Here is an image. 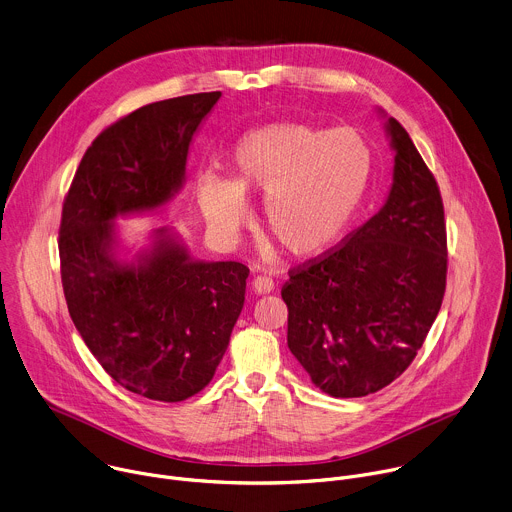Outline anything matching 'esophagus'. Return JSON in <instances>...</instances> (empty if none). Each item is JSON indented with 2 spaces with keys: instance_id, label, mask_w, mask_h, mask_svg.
Returning a JSON list of instances; mask_svg holds the SVG:
<instances>
[{
  "instance_id": "1",
  "label": "esophagus",
  "mask_w": 512,
  "mask_h": 512,
  "mask_svg": "<svg viewBox=\"0 0 512 512\" xmlns=\"http://www.w3.org/2000/svg\"><path fill=\"white\" fill-rule=\"evenodd\" d=\"M252 288H254L256 294H266V292H270L274 288V280L270 276H266V274H258L252 280Z\"/></svg>"
}]
</instances>
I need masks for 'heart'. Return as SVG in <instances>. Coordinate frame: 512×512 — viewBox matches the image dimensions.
Returning <instances> with one entry per match:
<instances>
[{"label": "heart", "instance_id": "1", "mask_svg": "<svg viewBox=\"0 0 512 512\" xmlns=\"http://www.w3.org/2000/svg\"><path fill=\"white\" fill-rule=\"evenodd\" d=\"M369 175L371 151L357 131L274 123L242 139L234 181L203 177L197 197L206 218L234 234L248 220L244 193L264 195L268 236L294 258H315L347 234Z\"/></svg>", "mask_w": 512, "mask_h": 512}]
</instances>
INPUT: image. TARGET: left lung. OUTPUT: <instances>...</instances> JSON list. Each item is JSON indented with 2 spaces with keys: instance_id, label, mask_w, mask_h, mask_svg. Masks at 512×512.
Returning a JSON list of instances; mask_svg holds the SVG:
<instances>
[{
  "instance_id": "8db88e82",
  "label": "left lung",
  "mask_w": 512,
  "mask_h": 512,
  "mask_svg": "<svg viewBox=\"0 0 512 512\" xmlns=\"http://www.w3.org/2000/svg\"><path fill=\"white\" fill-rule=\"evenodd\" d=\"M395 151L385 206L329 252L288 270V349L333 397L397 379L422 349L444 300L448 240L440 187L407 131L387 119Z\"/></svg>"
}]
</instances>
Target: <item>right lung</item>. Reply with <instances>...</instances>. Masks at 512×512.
I'll list each match as a JSON object with an SVG mask.
<instances>
[{"mask_svg":"<svg viewBox=\"0 0 512 512\" xmlns=\"http://www.w3.org/2000/svg\"><path fill=\"white\" fill-rule=\"evenodd\" d=\"M220 90L151 102L102 131L64 197L60 276L68 313L119 385L155 401L206 387L242 313L248 266L195 262L157 230L135 262L113 254L117 216L151 212L177 193L193 133Z\"/></svg>","mask_w":512,"mask_h":512,"instance_id":"add662e5","label":"right lung"}]
</instances>
